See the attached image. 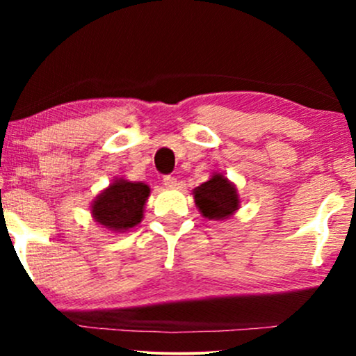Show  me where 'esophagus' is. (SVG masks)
I'll return each instance as SVG.
<instances>
[{
  "instance_id": "obj_1",
  "label": "esophagus",
  "mask_w": 356,
  "mask_h": 356,
  "mask_svg": "<svg viewBox=\"0 0 356 356\" xmlns=\"http://www.w3.org/2000/svg\"><path fill=\"white\" fill-rule=\"evenodd\" d=\"M164 186L169 187V189H174V187H177V179L172 177V175H165Z\"/></svg>"
}]
</instances>
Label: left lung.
<instances>
[{
    "mask_svg": "<svg viewBox=\"0 0 356 356\" xmlns=\"http://www.w3.org/2000/svg\"><path fill=\"white\" fill-rule=\"evenodd\" d=\"M192 194L199 212L209 220L227 219L239 209L238 189L222 174L214 172L209 181L195 187Z\"/></svg>",
    "mask_w": 356,
    "mask_h": 356,
    "instance_id": "1",
    "label": "left lung"
}]
</instances>
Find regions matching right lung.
<instances>
[{"label":"right lung","instance_id":"obj_1","mask_svg":"<svg viewBox=\"0 0 356 356\" xmlns=\"http://www.w3.org/2000/svg\"><path fill=\"white\" fill-rule=\"evenodd\" d=\"M150 187L144 182L117 179L92 202V216L105 229L125 232L144 218Z\"/></svg>","mask_w":356,"mask_h":356}]
</instances>
